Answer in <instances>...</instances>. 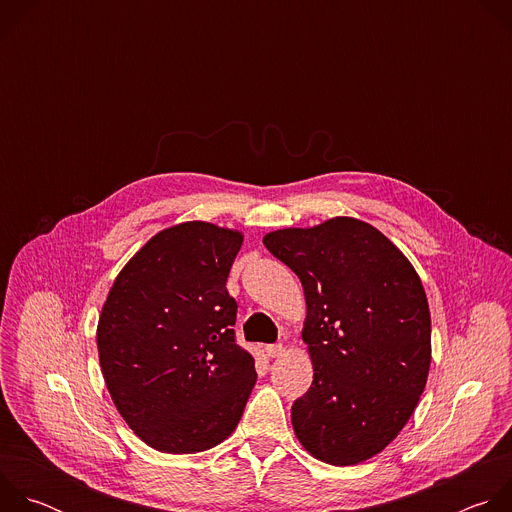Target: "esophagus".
<instances>
[{
    "label": "esophagus",
    "mask_w": 512,
    "mask_h": 512,
    "mask_svg": "<svg viewBox=\"0 0 512 512\" xmlns=\"http://www.w3.org/2000/svg\"><path fill=\"white\" fill-rule=\"evenodd\" d=\"M265 352H267V356H271V358H279V356L285 352V348H283V344H269V346L265 348Z\"/></svg>",
    "instance_id": "34e87169"
}]
</instances>
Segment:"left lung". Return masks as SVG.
Returning <instances> with one entry per match:
<instances>
[{
  "label": "left lung",
  "mask_w": 512,
  "mask_h": 512,
  "mask_svg": "<svg viewBox=\"0 0 512 512\" xmlns=\"http://www.w3.org/2000/svg\"><path fill=\"white\" fill-rule=\"evenodd\" d=\"M263 243L306 296L302 340L314 381L291 405L294 433L320 462H367L399 435L427 383L423 283L401 249L360 218L271 231Z\"/></svg>",
  "instance_id": "1"
}]
</instances>
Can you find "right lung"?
I'll list each match as a JSON object with an SVG mask.
<instances>
[{
    "instance_id": "right-lung-1",
    "label": "right lung",
    "mask_w": 512,
    "mask_h": 512,
    "mask_svg": "<svg viewBox=\"0 0 512 512\" xmlns=\"http://www.w3.org/2000/svg\"><path fill=\"white\" fill-rule=\"evenodd\" d=\"M241 245V231L180 223L145 243L109 289L97 324L101 373L125 423L158 452L225 442L255 387L227 291Z\"/></svg>"
}]
</instances>
